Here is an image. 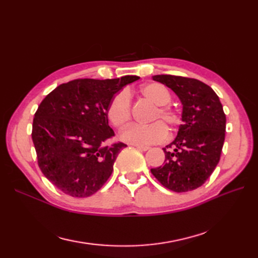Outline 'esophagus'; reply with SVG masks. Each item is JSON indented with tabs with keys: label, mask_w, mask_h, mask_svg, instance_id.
<instances>
[{
	"label": "esophagus",
	"mask_w": 258,
	"mask_h": 258,
	"mask_svg": "<svg viewBox=\"0 0 258 258\" xmlns=\"http://www.w3.org/2000/svg\"><path fill=\"white\" fill-rule=\"evenodd\" d=\"M135 147L137 148V150H139V151H143V152L150 150V147H148V146H143V145H135Z\"/></svg>",
	"instance_id": "obj_1"
}]
</instances>
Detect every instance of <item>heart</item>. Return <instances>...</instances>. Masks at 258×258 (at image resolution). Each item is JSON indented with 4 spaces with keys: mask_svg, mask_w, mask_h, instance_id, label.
Here are the masks:
<instances>
[{
    "mask_svg": "<svg viewBox=\"0 0 258 258\" xmlns=\"http://www.w3.org/2000/svg\"><path fill=\"white\" fill-rule=\"evenodd\" d=\"M140 93L148 102L156 106L151 117V121H157L148 126H131L124 130L120 138L122 141L135 145H150L159 143L165 140L167 130L162 124H166L169 130H173L181 122L176 111L168 105L171 101L169 90L158 83H150L142 86ZM107 118L114 127L122 129L128 126L131 118L130 98L128 92L120 91L111 99L107 105ZM160 121L161 124L158 121Z\"/></svg>",
    "mask_w": 258,
    "mask_h": 258,
    "instance_id": "b5f03b06",
    "label": "heart"
}]
</instances>
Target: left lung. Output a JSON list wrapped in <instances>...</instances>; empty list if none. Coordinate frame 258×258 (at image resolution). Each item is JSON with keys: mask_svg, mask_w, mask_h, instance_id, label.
<instances>
[{"mask_svg": "<svg viewBox=\"0 0 258 258\" xmlns=\"http://www.w3.org/2000/svg\"><path fill=\"white\" fill-rule=\"evenodd\" d=\"M182 103V121L176 138L162 148L165 163L151 169L153 175L175 192L194 190L213 173L225 141L226 115L214 90L198 80L155 75Z\"/></svg>", "mask_w": 258, "mask_h": 258, "instance_id": "8db88e82", "label": "left lung"}]
</instances>
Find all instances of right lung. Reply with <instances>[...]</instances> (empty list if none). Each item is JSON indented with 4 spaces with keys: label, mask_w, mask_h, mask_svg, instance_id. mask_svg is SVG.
I'll return each instance as SVG.
<instances>
[{
    "label": "right lung",
    "mask_w": 258,
    "mask_h": 258,
    "mask_svg": "<svg viewBox=\"0 0 258 258\" xmlns=\"http://www.w3.org/2000/svg\"><path fill=\"white\" fill-rule=\"evenodd\" d=\"M140 79L75 80L54 88L34 115L32 140L38 167L67 195L89 197L104 185L123 143L105 145L114 136L107 105L124 86Z\"/></svg>",
    "instance_id": "1"
}]
</instances>
